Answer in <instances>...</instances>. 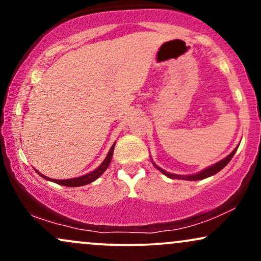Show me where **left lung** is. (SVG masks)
I'll use <instances>...</instances> for the list:
<instances>
[{"instance_id": "left-lung-1", "label": "left lung", "mask_w": 261, "mask_h": 261, "mask_svg": "<svg viewBox=\"0 0 261 261\" xmlns=\"http://www.w3.org/2000/svg\"><path fill=\"white\" fill-rule=\"evenodd\" d=\"M236 151H237V148H236L234 151H233L232 153H230L229 155H227V157L224 158V160L220 161V162H218V163L214 164V166H212V167H210V168H206L205 170H202V172L197 173V174H195V175H188V176H182V175H175V174H170V173H168V172H164L163 169L158 168L157 166H155V167H157V168L160 169L161 172L163 173L164 175H167V176H168V178H172V179H175V178H181V179H187V180H200V179H205V178H207V176H211V175L216 174V173L220 172L221 169H223L224 167H226L227 164H228V162H229L230 160H232V158H233V155H234V153H236Z\"/></svg>"}]
</instances>
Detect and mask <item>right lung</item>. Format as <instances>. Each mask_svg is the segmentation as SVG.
<instances>
[{
	"instance_id": "obj_1",
	"label": "right lung",
	"mask_w": 261,
	"mask_h": 261,
	"mask_svg": "<svg viewBox=\"0 0 261 261\" xmlns=\"http://www.w3.org/2000/svg\"><path fill=\"white\" fill-rule=\"evenodd\" d=\"M114 147H115V143L113 145V147L110 148L109 153H108L107 158L104 160L103 163L100 164L99 168H97L95 170H93L92 173H88V174L86 175H82L80 176V178H73V179H66V180H58V179H53L54 182H56V184H60V185H65V187H82V185H86V184H89V182L94 181L95 179L99 178V176L103 174L104 172H106V169L109 167L110 164V161H112V157H113V153H114ZM39 173V172H38ZM40 174V173H39ZM43 178L47 179V180H50V178H47V176H45L43 174H40Z\"/></svg>"
}]
</instances>
